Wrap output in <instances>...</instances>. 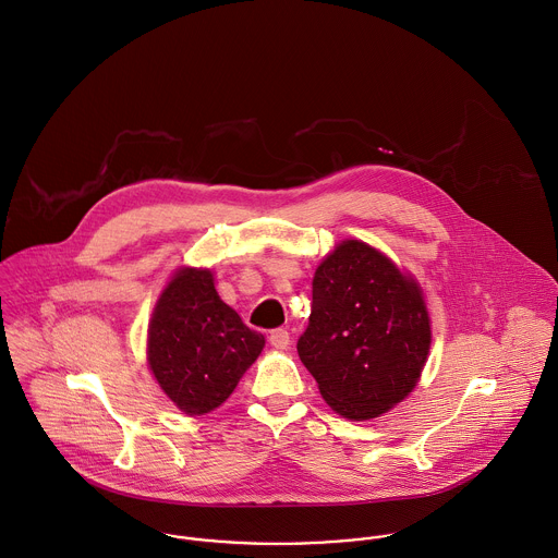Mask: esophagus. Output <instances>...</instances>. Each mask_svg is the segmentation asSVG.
Masks as SVG:
<instances>
[{
    "mask_svg": "<svg viewBox=\"0 0 558 558\" xmlns=\"http://www.w3.org/2000/svg\"><path fill=\"white\" fill-rule=\"evenodd\" d=\"M268 340H270V344H272L275 349H279V351H286V349L290 347V333H288L286 329H275V331H270Z\"/></svg>",
    "mask_w": 558,
    "mask_h": 558,
    "instance_id": "obj_1",
    "label": "esophagus"
}]
</instances>
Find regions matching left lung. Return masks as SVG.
I'll list each match as a JSON object with an SVG mask.
<instances>
[{
    "label": "left lung",
    "instance_id": "left-lung-1",
    "mask_svg": "<svg viewBox=\"0 0 558 558\" xmlns=\"http://www.w3.org/2000/svg\"><path fill=\"white\" fill-rule=\"evenodd\" d=\"M430 325L417 283L360 240L316 270L312 314L296 351L323 398L349 420H371L417 383Z\"/></svg>",
    "mask_w": 558,
    "mask_h": 558
}]
</instances>
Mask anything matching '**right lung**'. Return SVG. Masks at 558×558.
Instances as JSON below:
<instances>
[{
	"label": "right lung",
	"mask_w": 558,
	"mask_h": 558,
	"mask_svg": "<svg viewBox=\"0 0 558 558\" xmlns=\"http://www.w3.org/2000/svg\"><path fill=\"white\" fill-rule=\"evenodd\" d=\"M262 349L264 336L220 301L209 270L182 268L154 310L149 366L187 415L222 404Z\"/></svg>",
	"instance_id": "1"
}]
</instances>
